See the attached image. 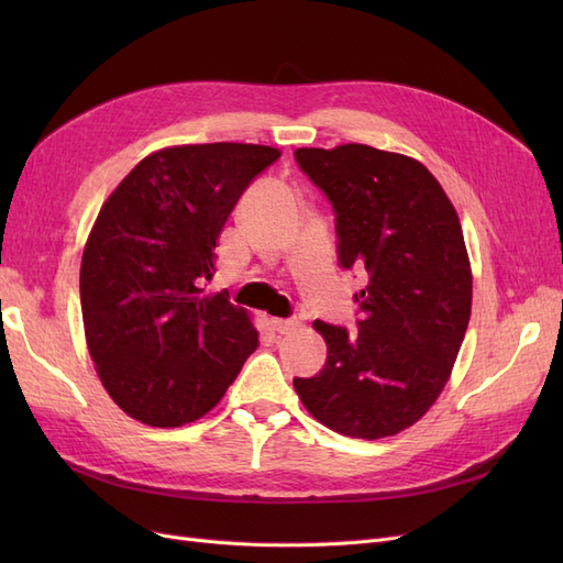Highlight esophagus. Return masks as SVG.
Returning a JSON list of instances; mask_svg holds the SVG:
<instances>
[{"label": "esophagus", "mask_w": 563, "mask_h": 563, "mask_svg": "<svg viewBox=\"0 0 563 563\" xmlns=\"http://www.w3.org/2000/svg\"><path fill=\"white\" fill-rule=\"evenodd\" d=\"M296 327H298L296 319H272V329H275L279 335L296 331Z\"/></svg>", "instance_id": "34e87169"}]
</instances>
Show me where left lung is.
Returning a JSON list of instances; mask_svg holds the SVG:
<instances>
[{
	"label": "left lung",
	"instance_id": "1",
	"mask_svg": "<svg viewBox=\"0 0 563 563\" xmlns=\"http://www.w3.org/2000/svg\"><path fill=\"white\" fill-rule=\"evenodd\" d=\"M333 203L340 265L362 269L360 331L314 321L327 366L296 378L302 406L352 439L411 428L446 387L472 312V267L444 187L418 159L371 145L298 147Z\"/></svg>",
	"mask_w": 563,
	"mask_h": 563
}]
</instances>
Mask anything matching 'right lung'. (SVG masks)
<instances>
[{
	"mask_svg": "<svg viewBox=\"0 0 563 563\" xmlns=\"http://www.w3.org/2000/svg\"><path fill=\"white\" fill-rule=\"evenodd\" d=\"M282 152L251 143L174 145L131 168L81 255L84 335L100 383L150 428L207 416L258 347L246 310L201 296L234 203Z\"/></svg>",
	"mask_w": 563,
	"mask_h": 563,
	"instance_id": "obj_1",
	"label": "right lung"
}]
</instances>
